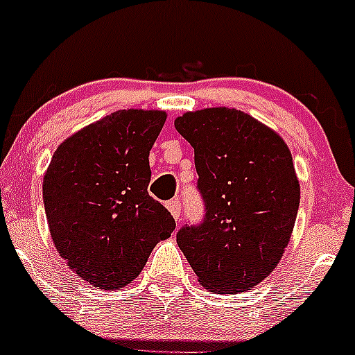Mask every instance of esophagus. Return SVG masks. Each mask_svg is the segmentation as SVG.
I'll return each instance as SVG.
<instances>
[{"instance_id":"34e87169","label":"esophagus","mask_w":355,"mask_h":355,"mask_svg":"<svg viewBox=\"0 0 355 355\" xmlns=\"http://www.w3.org/2000/svg\"><path fill=\"white\" fill-rule=\"evenodd\" d=\"M167 208H169V211L173 214V217L179 220V217H181V202H179V200H173V202L167 203Z\"/></svg>"}]
</instances>
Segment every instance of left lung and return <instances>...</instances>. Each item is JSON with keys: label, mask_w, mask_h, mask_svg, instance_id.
I'll use <instances>...</instances> for the list:
<instances>
[{"label": "left lung", "mask_w": 355, "mask_h": 355, "mask_svg": "<svg viewBox=\"0 0 355 355\" xmlns=\"http://www.w3.org/2000/svg\"><path fill=\"white\" fill-rule=\"evenodd\" d=\"M195 148L200 224L178 231L200 284L215 292L250 291L286 251L301 200L286 141L268 126L229 107L186 112L174 121Z\"/></svg>", "instance_id": "8db88e82"}]
</instances>
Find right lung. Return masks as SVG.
<instances>
[{
    "label": "right lung",
    "mask_w": 355,
    "mask_h": 355,
    "mask_svg": "<svg viewBox=\"0 0 355 355\" xmlns=\"http://www.w3.org/2000/svg\"><path fill=\"white\" fill-rule=\"evenodd\" d=\"M164 111L112 112L58 147L44 176L47 224L60 257L98 288L133 282L159 241L176 229L148 195V153Z\"/></svg>",
    "instance_id": "obj_1"
}]
</instances>
